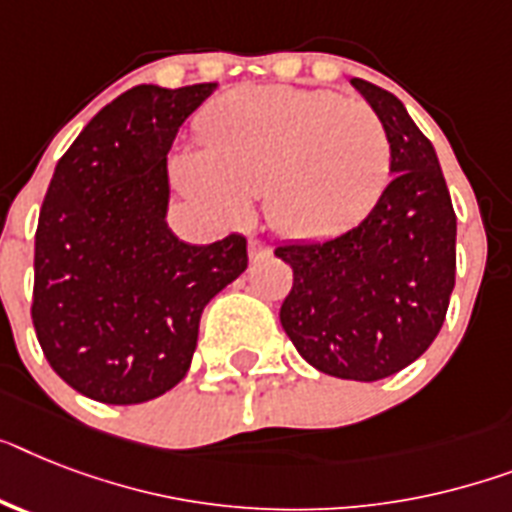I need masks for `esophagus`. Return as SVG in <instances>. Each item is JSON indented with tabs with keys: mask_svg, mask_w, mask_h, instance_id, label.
<instances>
[{
	"mask_svg": "<svg viewBox=\"0 0 512 512\" xmlns=\"http://www.w3.org/2000/svg\"><path fill=\"white\" fill-rule=\"evenodd\" d=\"M269 251H272V248H269V243H264V240H259V238L248 240V256H251V261L266 259V256H269Z\"/></svg>",
	"mask_w": 512,
	"mask_h": 512,
	"instance_id": "34e87169",
	"label": "esophagus"
}]
</instances>
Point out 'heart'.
Instances as JSON below:
<instances>
[{"label":"heart","instance_id":"heart-1","mask_svg":"<svg viewBox=\"0 0 512 512\" xmlns=\"http://www.w3.org/2000/svg\"><path fill=\"white\" fill-rule=\"evenodd\" d=\"M201 151H183L172 177L225 217L266 196V217L290 238H327L356 225L390 183L392 143L379 114L335 91L248 86L198 120Z\"/></svg>","mask_w":512,"mask_h":512}]
</instances>
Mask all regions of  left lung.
I'll use <instances>...</instances> for the list:
<instances>
[{"label":"left lung","mask_w":512,"mask_h":512,"mask_svg":"<svg viewBox=\"0 0 512 512\" xmlns=\"http://www.w3.org/2000/svg\"><path fill=\"white\" fill-rule=\"evenodd\" d=\"M353 88L392 143V183L356 227L274 248L293 266L280 322L314 369L377 382L411 366L439 335L455 287V211L432 141L403 101L369 80Z\"/></svg>","instance_id":"obj_1"}]
</instances>
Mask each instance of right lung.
<instances>
[{
	"instance_id": "right-lung-1",
	"label": "right lung",
	"mask_w": 512,
	"mask_h": 512,
	"mask_svg": "<svg viewBox=\"0 0 512 512\" xmlns=\"http://www.w3.org/2000/svg\"><path fill=\"white\" fill-rule=\"evenodd\" d=\"M217 83L135 86L88 122L38 214L33 327L73 390L135 405L188 374L206 303L246 272V238L190 246L167 227V154Z\"/></svg>"
}]
</instances>
